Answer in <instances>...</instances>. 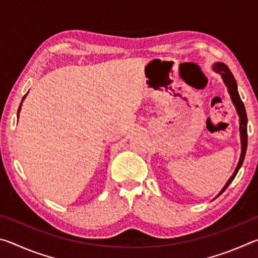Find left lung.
I'll return each instance as SVG.
<instances>
[{"label": "left lung", "instance_id": "obj_1", "mask_svg": "<svg viewBox=\"0 0 258 258\" xmlns=\"http://www.w3.org/2000/svg\"><path fill=\"white\" fill-rule=\"evenodd\" d=\"M213 69L215 72L221 74L222 77H223V81L225 83V85L228 86L229 93L231 95V99H232V102L234 103L235 108H237L238 115L240 117V138H241V156H240L238 166H237V168H235L233 175L229 178V181L226 182V184L224 185L223 189H222L220 194H218V196H220L221 194H223L226 187L229 186L230 183L232 182V180L235 177V175H237L238 171L240 169V167H241V165L243 163L244 155H246V150H247V141H248L247 113H246V109H244V104L241 101V99H240V95L238 93L237 82H235V78L232 75V73H231L229 67L226 66V64L222 63V62H216V63H214Z\"/></svg>", "mask_w": 258, "mask_h": 258}]
</instances>
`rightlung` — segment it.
<instances>
[{"label": "right lung", "instance_id": "right-lung-1", "mask_svg": "<svg viewBox=\"0 0 258 258\" xmlns=\"http://www.w3.org/2000/svg\"><path fill=\"white\" fill-rule=\"evenodd\" d=\"M25 97H26V95H25ZM25 97H24V98H23V100H24V99H25ZM20 107H21V103H20V106H19V109H18V113H19V111H20Z\"/></svg>", "mask_w": 258, "mask_h": 258}]
</instances>
